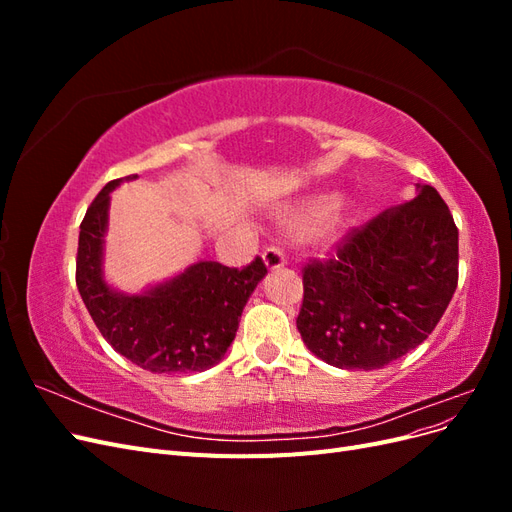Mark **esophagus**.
Returning a JSON list of instances; mask_svg holds the SVG:
<instances>
[{
    "instance_id": "34e87169",
    "label": "esophagus",
    "mask_w": 512,
    "mask_h": 512,
    "mask_svg": "<svg viewBox=\"0 0 512 512\" xmlns=\"http://www.w3.org/2000/svg\"><path fill=\"white\" fill-rule=\"evenodd\" d=\"M262 260H265V265H267V269H282L284 265H286V256H284V252L280 250V247H267L265 252H262Z\"/></svg>"
}]
</instances>
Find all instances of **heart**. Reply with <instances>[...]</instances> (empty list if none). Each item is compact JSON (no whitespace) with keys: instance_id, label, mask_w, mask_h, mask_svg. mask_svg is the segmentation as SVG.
<instances>
[{"instance_id":"b5f03b06","label":"heart","mask_w":512,"mask_h":512,"mask_svg":"<svg viewBox=\"0 0 512 512\" xmlns=\"http://www.w3.org/2000/svg\"><path fill=\"white\" fill-rule=\"evenodd\" d=\"M335 200L333 194L299 198L282 209V220L294 235L312 232V237L322 243H335L350 224L348 209Z\"/></svg>"}]
</instances>
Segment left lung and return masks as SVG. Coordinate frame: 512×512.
<instances>
[{"label": "left lung", "mask_w": 512, "mask_h": 512, "mask_svg": "<svg viewBox=\"0 0 512 512\" xmlns=\"http://www.w3.org/2000/svg\"><path fill=\"white\" fill-rule=\"evenodd\" d=\"M459 232L442 196L416 183L408 203L382 211L303 269L297 329L318 359L380 369L423 344L451 303Z\"/></svg>", "instance_id": "8db88e82"}]
</instances>
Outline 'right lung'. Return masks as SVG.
Returning a JSON list of instances; mask_svg holds the SVG:
<instances>
[{"mask_svg":"<svg viewBox=\"0 0 512 512\" xmlns=\"http://www.w3.org/2000/svg\"><path fill=\"white\" fill-rule=\"evenodd\" d=\"M123 179L104 185L81 224L76 286L83 303L106 342L134 365L153 374L205 371L224 359L247 299L267 275L265 262L256 256L245 269H230L200 260L138 294L108 286L102 271L104 235L111 192Z\"/></svg>","mask_w":512,"mask_h":512,"instance_id":"right-lung-1","label":"right lung"}]
</instances>
